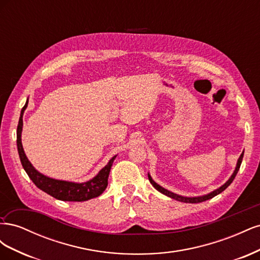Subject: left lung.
<instances>
[{
    "instance_id": "left-lung-1",
    "label": "left lung",
    "mask_w": 260,
    "mask_h": 260,
    "mask_svg": "<svg viewBox=\"0 0 260 260\" xmlns=\"http://www.w3.org/2000/svg\"><path fill=\"white\" fill-rule=\"evenodd\" d=\"M243 155H244V152L241 154V156H240V158H239V160H238V164H237V168H235V170H234V172H233V175L231 176V178L226 181V182L222 185V186H220L219 188H217L216 191H214V192H211V193H209V194H207V195H204V196H200V198H183V196H181V195H178V194H175V193H172V192H169L168 190H166V188H164V187H161L160 185H158L157 184L156 182H154V180L151 178V176H148V180H149V182L152 183V185L156 188L157 191H159L160 193H162V194H165V195H167V196H169V198H171V199H174V200H177V201H179V202H183V203H191V204H195V203H202V202H205V201H207V200H209V199H212V198H215L216 195H218V194H220L221 193L222 191H224L225 188L229 186L231 183H232V181L234 180V178H235V176H237V174H238V171H239V169H240V167H241V164H242V159H243Z\"/></svg>"
}]
</instances>
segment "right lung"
I'll return each mask as SVG.
<instances>
[{
	"instance_id": "add662e5",
	"label": "right lung",
	"mask_w": 260,
	"mask_h": 260,
	"mask_svg": "<svg viewBox=\"0 0 260 260\" xmlns=\"http://www.w3.org/2000/svg\"><path fill=\"white\" fill-rule=\"evenodd\" d=\"M27 104H28V101L26 105L21 109L19 122L17 125V148H18V154H19V158H20L22 167L27 172L29 178L32 180V182L43 192L48 193L49 195L53 196L54 199L60 200V201L84 202V201H88L100 196L107 187L109 171H111L112 165L116 158V156H114L113 158L109 160V162L99 172V175L95 178H93L92 180L84 183L67 182V181L55 180V179H51L41 175L40 172H38L32 167V165L30 164V161L28 160V158L25 155V152H23V148L21 145L22 114L27 107Z\"/></svg>"
}]
</instances>
